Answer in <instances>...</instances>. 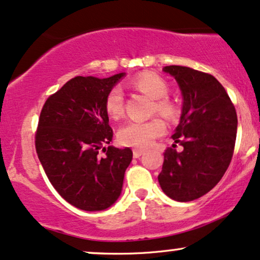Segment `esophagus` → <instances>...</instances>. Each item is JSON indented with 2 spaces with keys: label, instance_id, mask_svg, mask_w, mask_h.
<instances>
[{
  "label": "esophagus",
  "instance_id": "1",
  "mask_svg": "<svg viewBox=\"0 0 260 260\" xmlns=\"http://www.w3.org/2000/svg\"><path fill=\"white\" fill-rule=\"evenodd\" d=\"M143 154V149H139V148H135L133 151V155H134V158H139V157H141V155Z\"/></svg>",
  "mask_w": 260,
  "mask_h": 260
}]
</instances>
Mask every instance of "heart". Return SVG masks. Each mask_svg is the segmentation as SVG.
<instances>
[{
    "label": "heart",
    "mask_w": 260,
    "mask_h": 260,
    "mask_svg": "<svg viewBox=\"0 0 260 260\" xmlns=\"http://www.w3.org/2000/svg\"><path fill=\"white\" fill-rule=\"evenodd\" d=\"M133 87L145 92L154 99L153 112H158L164 118L173 119L178 115L175 103L168 97L169 85L153 73H142L130 82ZM107 114L113 119H120L124 115V92L119 86L112 87L105 100ZM166 133V123L160 118L154 117L147 120H129L118 130V140L121 145L135 148H146L151 146L155 139Z\"/></svg>",
    "instance_id": "b5f03b06"
}]
</instances>
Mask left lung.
<instances>
[{
	"instance_id": "left-lung-1",
	"label": "left lung",
	"mask_w": 260,
	"mask_h": 260,
	"mask_svg": "<svg viewBox=\"0 0 260 260\" xmlns=\"http://www.w3.org/2000/svg\"><path fill=\"white\" fill-rule=\"evenodd\" d=\"M184 97L180 124L164 152L158 181L167 196L179 202L202 197L220 181L233 159L237 114L222 85L208 73L168 66ZM184 147L175 149L176 143Z\"/></svg>"
}]
</instances>
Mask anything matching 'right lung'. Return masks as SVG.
Returning <instances> with one entry per match:
<instances>
[{
  "mask_svg": "<svg viewBox=\"0 0 260 260\" xmlns=\"http://www.w3.org/2000/svg\"><path fill=\"white\" fill-rule=\"evenodd\" d=\"M121 76H75L46 100L40 113L35 148L46 175L67 202L87 212L118 200L133 159L129 147H103L113 137L105 100Z\"/></svg>",
  "mask_w": 260,
  "mask_h": 260,
  "instance_id": "add662e5",
  "label": "right lung"
}]
</instances>
